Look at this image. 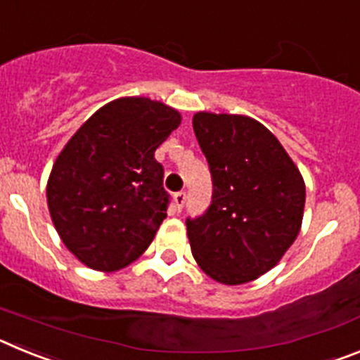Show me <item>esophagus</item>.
<instances>
[{"label":"esophagus","instance_id":"obj_1","mask_svg":"<svg viewBox=\"0 0 360 360\" xmlns=\"http://www.w3.org/2000/svg\"><path fill=\"white\" fill-rule=\"evenodd\" d=\"M173 202H174V209H176V211H182L184 203H186V191H178V193H174Z\"/></svg>","mask_w":360,"mask_h":360}]
</instances>
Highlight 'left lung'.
<instances>
[{
	"instance_id": "obj_1",
	"label": "left lung",
	"mask_w": 360,
	"mask_h": 360,
	"mask_svg": "<svg viewBox=\"0 0 360 360\" xmlns=\"http://www.w3.org/2000/svg\"><path fill=\"white\" fill-rule=\"evenodd\" d=\"M212 178L211 205L187 218L191 252L224 285L269 272L297 238L304 211L303 176L279 141L245 115L193 117Z\"/></svg>"
}]
</instances>
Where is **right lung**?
I'll return each mask as SVG.
<instances>
[{
  "label": "right lung",
  "instance_id": "right-lung-1",
  "mask_svg": "<svg viewBox=\"0 0 360 360\" xmlns=\"http://www.w3.org/2000/svg\"><path fill=\"white\" fill-rule=\"evenodd\" d=\"M180 120L158 101L117 98L59 153L46 202L63 243L86 266L113 272L149 247L169 205L155 151Z\"/></svg>",
  "mask_w": 360,
  "mask_h": 360
}]
</instances>
